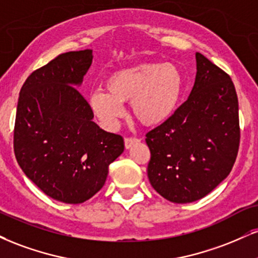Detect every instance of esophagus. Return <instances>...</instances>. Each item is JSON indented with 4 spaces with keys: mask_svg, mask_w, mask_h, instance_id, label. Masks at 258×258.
Returning a JSON list of instances; mask_svg holds the SVG:
<instances>
[{
    "mask_svg": "<svg viewBox=\"0 0 258 258\" xmlns=\"http://www.w3.org/2000/svg\"><path fill=\"white\" fill-rule=\"evenodd\" d=\"M138 142H139L138 138H125V148L131 149L133 145L137 144Z\"/></svg>",
    "mask_w": 258,
    "mask_h": 258,
    "instance_id": "esophagus-1",
    "label": "esophagus"
}]
</instances>
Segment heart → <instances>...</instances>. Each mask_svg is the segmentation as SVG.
<instances>
[{"mask_svg":"<svg viewBox=\"0 0 258 258\" xmlns=\"http://www.w3.org/2000/svg\"><path fill=\"white\" fill-rule=\"evenodd\" d=\"M104 90L89 96L94 115L107 128H114L123 115L125 102L131 101L133 115L147 126L170 119L178 108L184 77L175 64L149 62L116 71L108 77Z\"/></svg>","mask_w":258,"mask_h":258,"instance_id":"b5f03b06","label":"heart"}]
</instances>
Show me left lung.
I'll return each instance as SVG.
<instances>
[{
    "label": "left lung",
    "instance_id": "obj_1",
    "mask_svg": "<svg viewBox=\"0 0 258 258\" xmlns=\"http://www.w3.org/2000/svg\"><path fill=\"white\" fill-rule=\"evenodd\" d=\"M196 62L188 98L145 139L149 181L163 198L180 204L206 197L227 178L240 141L231 77L200 52Z\"/></svg>",
    "mask_w": 258,
    "mask_h": 258
}]
</instances>
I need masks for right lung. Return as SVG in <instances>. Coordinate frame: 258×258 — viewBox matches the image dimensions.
I'll use <instances>...</instances> for the list:
<instances>
[{
    "label": "right lung",
    "instance_id": "right-lung-1",
    "mask_svg": "<svg viewBox=\"0 0 258 258\" xmlns=\"http://www.w3.org/2000/svg\"><path fill=\"white\" fill-rule=\"evenodd\" d=\"M92 50L58 55L32 72L18 101L14 153L20 168L46 196L68 204L103 187L108 167L123 153L119 135L99 128L78 91Z\"/></svg>",
    "mask_w": 258,
    "mask_h": 258
}]
</instances>
